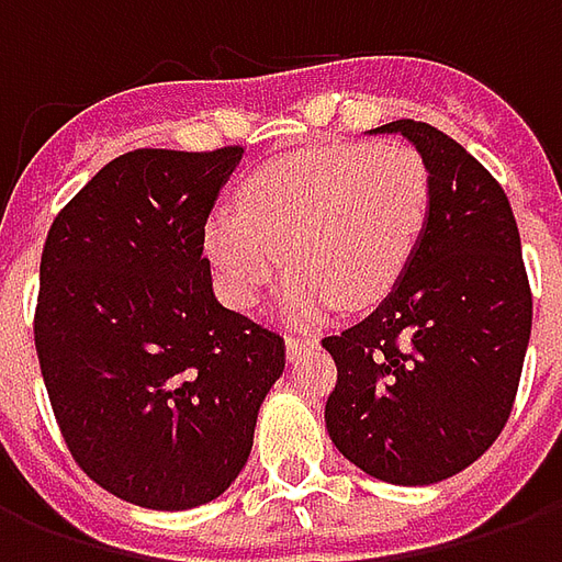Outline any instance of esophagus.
<instances>
[{
  "instance_id": "34e87169",
  "label": "esophagus",
  "mask_w": 562,
  "mask_h": 562,
  "mask_svg": "<svg viewBox=\"0 0 562 562\" xmlns=\"http://www.w3.org/2000/svg\"><path fill=\"white\" fill-rule=\"evenodd\" d=\"M310 349H316V337H285V358L289 361H297Z\"/></svg>"
}]
</instances>
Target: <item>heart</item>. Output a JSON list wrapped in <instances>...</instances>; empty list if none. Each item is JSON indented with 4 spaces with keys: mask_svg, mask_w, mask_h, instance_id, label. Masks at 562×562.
Segmentation results:
<instances>
[{
    "mask_svg": "<svg viewBox=\"0 0 562 562\" xmlns=\"http://www.w3.org/2000/svg\"><path fill=\"white\" fill-rule=\"evenodd\" d=\"M427 216L430 173L413 147L342 140L249 173L240 213H210L204 252L237 310L261 304L289 261L294 273L280 313L313 325L340 304L389 297L422 244Z\"/></svg>",
    "mask_w": 562,
    "mask_h": 562,
    "instance_id": "heart-1",
    "label": "heart"
}]
</instances>
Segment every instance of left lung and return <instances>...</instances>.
<instances>
[{
  "label": "left lung",
  "instance_id": "8db88e82",
  "mask_svg": "<svg viewBox=\"0 0 562 562\" xmlns=\"http://www.w3.org/2000/svg\"><path fill=\"white\" fill-rule=\"evenodd\" d=\"M430 173V216L401 282L340 337L330 442L379 482L436 484L494 446L518 394L532 297L503 186L430 123L394 120Z\"/></svg>",
  "mask_w": 562,
  "mask_h": 562
}]
</instances>
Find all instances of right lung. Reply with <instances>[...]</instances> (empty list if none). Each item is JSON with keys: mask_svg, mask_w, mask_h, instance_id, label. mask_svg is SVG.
Segmentation results:
<instances>
[{"mask_svg": "<svg viewBox=\"0 0 562 562\" xmlns=\"http://www.w3.org/2000/svg\"><path fill=\"white\" fill-rule=\"evenodd\" d=\"M244 147L135 149L56 216L35 349L80 470L159 512L225 494L282 376L280 334L222 306L204 225Z\"/></svg>", "mask_w": 562, "mask_h": 562, "instance_id": "add662e5", "label": "right lung"}]
</instances>
